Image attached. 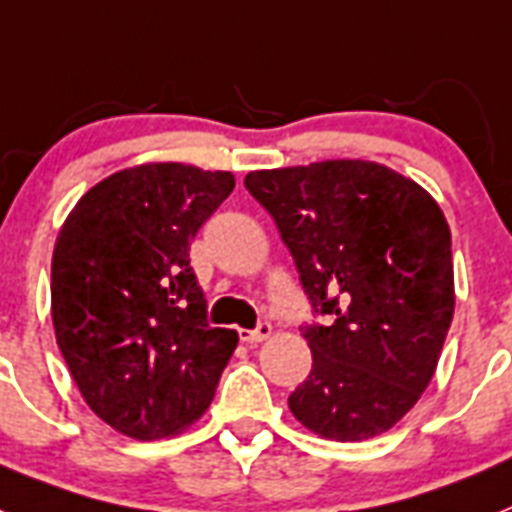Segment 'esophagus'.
<instances>
[{"label":"esophagus","mask_w":512,"mask_h":512,"mask_svg":"<svg viewBox=\"0 0 512 512\" xmlns=\"http://www.w3.org/2000/svg\"><path fill=\"white\" fill-rule=\"evenodd\" d=\"M270 333H273V325H270V322H260L255 330H239V338H242L244 343H263L268 341Z\"/></svg>","instance_id":"obj_1"}]
</instances>
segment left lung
Instances as JSON below:
<instances>
[{
	"instance_id": "left-lung-1",
	"label": "left lung",
	"mask_w": 512,
	"mask_h": 512,
	"mask_svg": "<svg viewBox=\"0 0 512 512\" xmlns=\"http://www.w3.org/2000/svg\"><path fill=\"white\" fill-rule=\"evenodd\" d=\"M304 294L312 372L289 395L309 432L359 442L388 432L435 375L455 309L450 226L424 187L375 161L249 171Z\"/></svg>"
}]
</instances>
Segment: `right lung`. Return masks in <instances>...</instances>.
I'll list each match as a JSON object with an SVG mask.
<instances>
[{
  "mask_svg": "<svg viewBox=\"0 0 512 512\" xmlns=\"http://www.w3.org/2000/svg\"><path fill=\"white\" fill-rule=\"evenodd\" d=\"M231 171L143 163L90 187L59 229L51 320L90 411L132 440L195 424L236 330L210 328L190 244L234 190Z\"/></svg>",
  "mask_w": 512,
  "mask_h": 512,
  "instance_id": "right-lung-1",
  "label": "right lung"
}]
</instances>
